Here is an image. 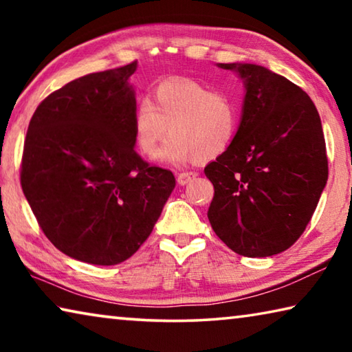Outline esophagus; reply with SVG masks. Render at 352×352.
Wrapping results in <instances>:
<instances>
[{
    "label": "esophagus",
    "instance_id": "34e87169",
    "mask_svg": "<svg viewBox=\"0 0 352 352\" xmlns=\"http://www.w3.org/2000/svg\"><path fill=\"white\" fill-rule=\"evenodd\" d=\"M195 177H197V172H182V174H178L177 177V183L180 184V186H184V184L192 182Z\"/></svg>",
    "mask_w": 352,
    "mask_h": 352
}]
</instances>
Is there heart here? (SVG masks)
<instances>
[{"label":"heart","mask_w":352,"mask_h":352,"mask_svg":"<svg viewBox=\"0 0 352 352\" xmlns=\"http://www.w3.org/2000/svg\"><path fill=\"white\" fill-rule=\"evenodd\" d=\"M241 102L233 94L212 91L189 79H169L155 87L152 102L141 99L133 111V138L138 151L152 158L183 164L223 153L239 132Z\"/></svg>","instance_id":"b5f03b06"}]
</instances>
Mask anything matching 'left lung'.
<instances>
[{"instance_id":"left-lung-1","label":"left lung","mask_w":352,"mask_h":352,"mask_svg":"<svg viewBox=\"0 0 352 352\" xmlns=\"http://www.w3.org/2000/svg\"><path fill=\"white\" fill-rule=\"evenodd\" d=\"M243 82L236 138L205 175L214 186L208 219L226 247L247 258L287 250L312 219L327 182L323 127L312 99L256 63H217Z\"/></svg>"}]
</instances>
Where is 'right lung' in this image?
I'll return each mask as SVG.
<instances>
[{"label": "right lung", "instance_id": "1", "mask_svg": "<svg viewBox=\"0 0 352 352\" xmlns=\"http://www.w3.org/2000/svg\"><path fill=\"white\" fill-rule=\"evenodd\" d=\"M138 63L67 83L29 122L21 188L54 247L93 265L129 259L152 233L175 188L170 170L135 152Z\"/></svg>", "mask_w": 352, "mask_h": 352}]
</instances>
